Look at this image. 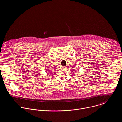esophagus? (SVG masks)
I'll list each match as a JSON object with an SVG mask.
<instances>
[{
    "mask_svg": "<svg viewBox=\"0 0 122 122\" xmlns=\"http://www.w3.org/2000/svg\"><path fill=\"white\" fill-rule=\"evenodd\" d=\"M62 67L63 68H66V66H62Z\"/></svg>",
    "mask_w": 122,
    "mask_h": 122,
    "instance_id": "esophagus-1",
    "label": "esophagus"
}]
</instances>
